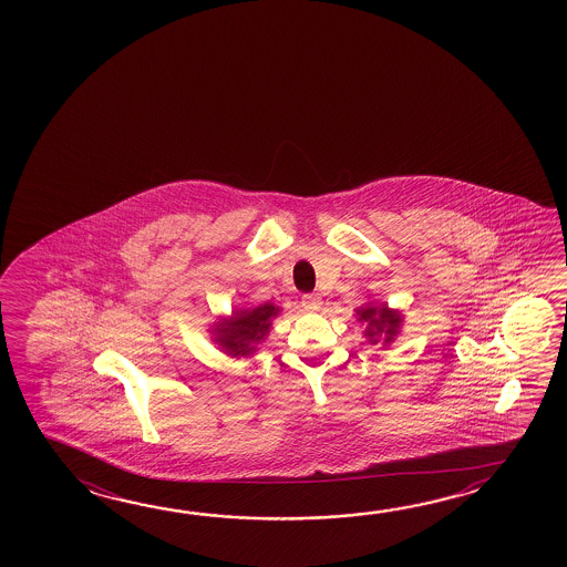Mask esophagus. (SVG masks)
I'll return each instance as SVG.
<instances>
[{
    "mask_svg": "<svg viewBox=\"0 0 567 567\" xmlns=\"http://www.w3.org/2000/svg\"><path fill=\"white\" fill-rule=\"evenodd\" d=\"M301 306L309 313H316V311H320L321 309V298L318 293H306L303 298H301Z\"/></svg>",
    "mask_w": 567,
    "mask_h": 567,
    "instance_id": "obj_1",
    "label": "esophagus"
}]
</instances>
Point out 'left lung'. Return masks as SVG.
<instances>
[{
	"label": "left lung",
	"mask_w": 567,
	"mask_h": 567,
	"mask_svg": "<svg viewBox=\"0 0 567 567\" xmlns=\"http://www.w3.org/2000/svg\"><path fill=\"white\" fill-rule=\"evenodd\" d=\"M355 320L365 326L363 338L371 346L381 343L383 350L392 346L395 338L402 333L403 313L400 309H393L388 303L368 301L355 309Z\"/></svg>",
	"instance_id": "left-lung-1"
}]
</instances>
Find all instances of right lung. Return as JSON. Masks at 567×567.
<instances>
[{"instance_id": "right-lung-1", "label": "right lung", "mask_w": 567, "mask_h": 567, "mask_svg": "<svg viewBox=\"0 0 567 567\" xmlns=\"http://www.w3.org/2000/svg\"><path fill=\"white\" fill-rule=\"evenodd\" d=\"M279 313L281 308L271 301L251 308L234 309L229 316H219L212 323V341L229 358H251L259 350V346L268 340L271 321Z\"/></svg>"}]
</instances>
